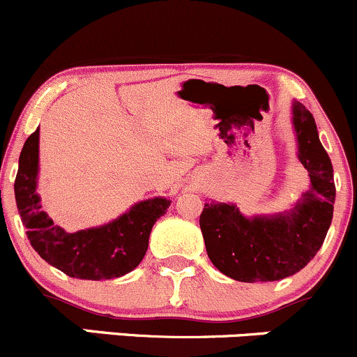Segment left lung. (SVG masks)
<instances>
[{
  "instance_id": "obj_1",
  "label": "left lung",
  "mask_w": 357,
  "mask_h": 357,
  "mask_svg": "<svg viewBox=\"0 0 357 357\" xmlns=\"http://www.w3.org/2000/svg\"><path fill=\"white\" fill-rule=\"evenodd\" d=\"M298 160L311 190L287 214L245 218L235 205L205 204L200 229L212 264L245 283L276 282L301 271L325 242L333 218L335 183L328 153L318 138L312 114L294 103Z\"/></svg>"
}]
</instances>
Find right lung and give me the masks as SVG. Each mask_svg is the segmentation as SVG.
I'll use <instances>...</instances> for the list:
<instances>
[{
  "mask_svg": "<svg viewBox=\"0 0 357 357\" xmlns=\"http://www.w3.org/2000/svg\"><path fill=\"white\" fill-rule=\"evenodd\" d=\"M39 128L24 143L15 178V200L32 248L72 278L112 280L132 271L145 257L150 231L171 205L167 199L139 202L105 226L63 231L41 211L36 195Z\"/></svg>",
  "mask_w": 357,
  "mask_h": 357,
  "instance_id": "1",
  "label": "right lung"
}]
</instances>
